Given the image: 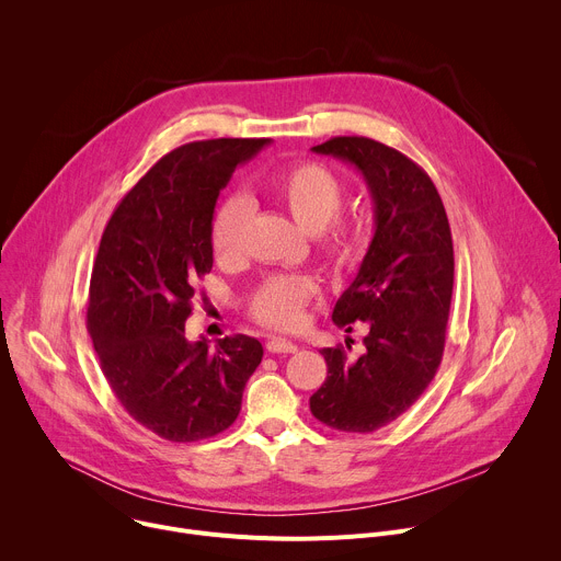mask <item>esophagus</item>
I'll return each mask as SVG.
<instances>
[{
	"mask_svg": "<svg viewBox=\"0 0 561 561\" xmlns=\"http://www.w3.org/2000/svg\"><path fill=\"white\" fill-rule=\"evenodd\" d=\"M266 351L268 353H275V355H290V353H297V346L288 340H282V337H273L266 342Z\"/></svg>",
	"mask_w": 561,
	"mask_h": 561,
	"instance_id": "esophagus-1",
	"label": "esophagus"
}]
</instances>
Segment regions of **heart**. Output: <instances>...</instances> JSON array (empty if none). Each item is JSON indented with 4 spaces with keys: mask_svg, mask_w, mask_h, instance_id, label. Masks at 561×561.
Segmentation results:
<instances>
[{
    "mask_svg": "<svg viewBox=\"0 0 561 561\" xmlns=\"http://www.w3.org/2000/svg\"><path fill=\"white\" fill-rule=\"evenodd\" d=\"M271 197L308 232L314 247L333 268L348 266L359 251V232L340 219L344 188L322 164L299 162L275 173L266 184ZM249 228V204L230 197L219 204L210 224V247L219 262H234L244 253ZM317 295V284L306 275H275L264 279L249 299V310L260 324L273 329H297L304 308Z\"/></svg>",
    "mask_w": 561,
    "mask_h": 561,
    "instance_id": "obj_1",
    "label": "heart"
}]
</instances>
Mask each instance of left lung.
<instances>
[{
    "instance_id": "8db88e82",
    "label": "left lung",
    "mask_w": 561,
    "mask_h": 561,
    "mask_svg": "<svg viewBox=\"0 0 561 561\" xmlns=\"http://www.w3.org/2000/svg\"><path fill=\"white\" fill-rule=\"evenodd\" d=\"M312 150L362 171L375 234L333 310L348 333L353 322L368 327L364 351L348 357L344 346L322 348L329 375L310 413L335 431L373 433L407 413L442 364L455 277L450 226L433 180L399 150L355 135Z\"/></svg>"
}]
</instances>
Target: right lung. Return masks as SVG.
<instances>
[{
    "instance_id": "add662e5",
    "label": "right lung",
    "mask_w": 561,
    "mask_h": 561,
    "mask_svg": "<svg viewBox=\"0 0 561 561\" xmlns=\"http://www.w3.org/2000/svg\"><path fill=\"white\" fill-rule=\"evenodd\" d=\"M271 139L184 144L126 193L93 264L87 329L102 373L126 413L169 442L226 431L262 362L255 337L191 344L186 319L197 282L213 268L210 224L237 164Z\"/></svg>"
}]
</instances>
